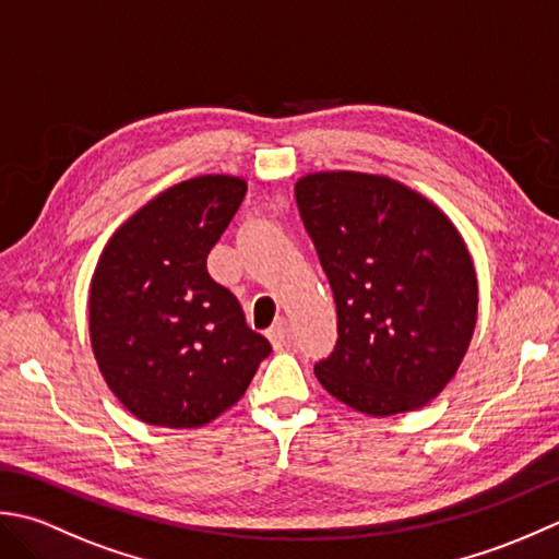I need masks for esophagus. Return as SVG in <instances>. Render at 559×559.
Instances as JSON below:
<instances>
[{"mask_svg": "<svg viewBox=\"0 0 559 559\" xmlns=\"http://www.w3.org/2000/svg\"><path fill=\"white\" fill-rule=\"evenodd\" d=\"M267 340H270L272 347H275V349H282L284 345H287L289 343V328H287V323L277 321L275 325H272L267 330Z\"/></svg>", "mask_w": 559, "mask_h": 559, "instance_id": "1", "label": "esophagus"}]
</instances>
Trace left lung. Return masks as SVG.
Wrapping results in <instances>:
<instances>
[{"mask_svg": "<svg viewBox=\"0 0 559 559\" xmlns=\"http://www.w3.org/2000/svg\"><path fill=\"white\" fill-rule=\"evenodd\" d=\"M333 289L323 389L373 417L427 405L461 367L477 318L468 248L437 204L393 178L325 170L294 188Z\"/></svg>", "mask_w": 559, "mask_h": 559, "instance_id": "8db88e82", "label": "left lung"}]
</instances>
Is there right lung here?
Segmentation results:
<instances>
[{"label":"right lung","instance_id":"add662e5","mask_svg":"<svg viewBox=\"0 0 559 559\" xmlns=\"http://www.w3.org/2000/svg\"><path fill=\"white\" fill-rule=\"evenodd\" d=\"M246 190L236 176L183 180L134 212L100 253L88 294L91 347L108 389L146 425L212 423L272 352L207 272Z\"/></svg>","mask_w":559,"mask_h":559}]
</instances>
